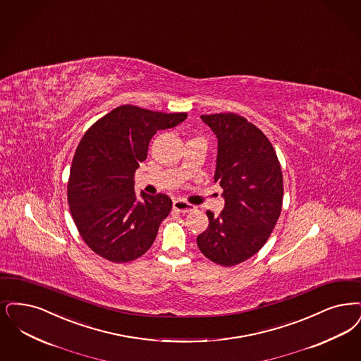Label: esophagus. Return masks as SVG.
Instances as JSON below:
<instances>
[{
    "label": "esophagus",
    "instance_id": "34e87169",
    "mask_svg": "<svg viewBox=\"0 0 361 361\" xmlns=\"http://www.w3.org/2000/svg\"><path fill=\"white\" fill-rule=\"evenodd\" d=\"M173 209L178 211V212H183V214H187V212L193 211L195 207L192 204H189V202H183V200H174Z\"/></svg>",
    "mask_w": 361,
    "mask_h": 361
}]
</instances>
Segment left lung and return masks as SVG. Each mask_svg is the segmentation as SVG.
<instances>
[{"instance_id":"left-lung-1","label":"left lung","mask_w":361,"mask_h":361,"mask_svg":"<svg viewBox=\"0 0 361 361\" xmlns=\"http://www.w3.org/2000/svg\"><path fill=\"white\" fill-rule=\"evenodd\" d=\"M217 137L215 183L224 208L208 211V228L197 236L204 257L220 266L251 258L267 242L282 211L283 177L274 147L255 125L233 113L202 116Z\"/></svg>"}]
</instances>
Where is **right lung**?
<instances>
[{"mask_svg": "<svg viewBox=\"0 0 361 361\" xmlns=\"http://www.w3.org/2000/svg\"><path fill=\"white\" fill-rule=\"evenodd\" d=\"M187 113H159L123 104L97 121L80 140L68 180V205L86 245L102 258L125 263L152 247L172 200L141 192L134 173L152 137L185 121Z\"/></svg>", "mask_w": 361, "mask_h": 361, "instance_id": "1", "label": "right lung"}]
</instances>
